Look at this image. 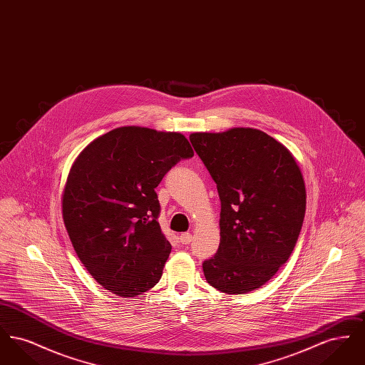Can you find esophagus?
<instances>
[{"label": "esophagus", "instance_id": "esophagus-1", "mask_svg": "<svg viewBox=\"0 0 365 365\" xmlns=\"http://www.w3.org/2000/svg\"><path fill=\"white\" fill-rule=\"evenodd\" d=\"M179 240H180V242L185 243V245H187V243H190L191 242L190 232H183V234H180V237H179Z\"/></svg>", "mask_w": 365, "mask_h": 365}]
</instances>
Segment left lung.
I'll use <instances>...</instances> for the list:
<instances>
[{"mask_svg": "<svg viewBox=\"0 0 365 365\" xmlns=\"http://www.w3.org/2000/svg\"><path fill=\"white\" fill-rule=\"evenodd\" d=\"M190 142L220 197V245L202 262L210 286L227 294L261 287L289 260L307 207L293 155L255 128L194 133Z\"/></svg>", "mask_w": 365, "mask_h": 365, "instance_id": "left-lung-1", "label": "left lung"}]
</instances>
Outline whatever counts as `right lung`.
<instances>
[{"label":"right lung","mask_w":365,"mask_h":365,"mask_svg":"<svg viewBox=\"0 0 365 365\" xmlns=\"http://www.w3.org/2000/svg\"><path fill=\"white\" fill-rule=\"evenodd\" d=\"M192 156L182 134L120 127L88 143L72 164L64 225L79 260L106 290L135 297L158 283L171 243L157 222L155 189Z\"/></svg>","instance_id":"obj_1"}]
</instances>
